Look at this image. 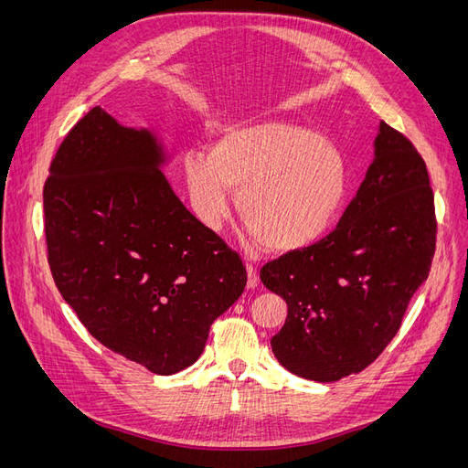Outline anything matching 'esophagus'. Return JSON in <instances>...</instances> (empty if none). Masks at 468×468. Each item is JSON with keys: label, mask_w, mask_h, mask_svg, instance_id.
Masks as SVG:
<instances>
[{"label": "esophagus", "mask_w": 468, "mask_h": 468, "mask_svg": "<svg viewBox=\"0 0 468 468\" xmlns=\"http://www.w3.org/2000/svg\"><path fill=\"white\" fill-rule=\"evenodd\" d=\"M246 269H248V289L258 287V281H260V277H258V269L253 267L251 263H246Z\"/></svg>", "instance_id": "34e87169"}]
</instances>
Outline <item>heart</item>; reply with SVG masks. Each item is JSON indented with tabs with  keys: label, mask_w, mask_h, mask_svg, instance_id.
I'll return each instance as SVG.
<instances>
[{
	"label": "heart",
	"mask_w": 468,
	"mask_h": 468,
	"mask_svg": "<svg viewBox=\"0 0 468 468\" xmlns=\"http://www.w3.org/2000/svg\"><path fill=\"white\" fill-rule=\"evenodd\" d=\"M191 205L207 229L229 217L236 191L250 234L271 251H294L330 229L344 205L349 167L332 140L285 121H256L226 129L208 154L186 158Z\"/></svg>",
	"instance_id": "obj_1"
}]
</instances>
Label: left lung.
<instances>
[{"label":"left lung","instance_id":"1","mask_svg":"<svg viewBox=\"0 0 468 468\" xmlns=\"http://www.w3.org/2000/svg\"><path fill=\"white\" fill-rule=\"evenodd\" d=\"M435 236L426 162L380 121L375 160L335 230L261 267L263 285L287 301V320L271 337L277 361L318 382L369 367L428 279Z\"/></svg>","mask_w":468,"mask_h":468}]
</instances>
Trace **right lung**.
<instances>
[{
	"mask_svg": "<svg viewBox=\"0 0 468 468\" xmlns=\"http://www.w3.org/2000/svg\"><path fill=\"white\" fill-rule=\"evenodd\" d=\"M148 131L101 109L83 115L42 189L48 265L62 299L111 351L174 375L244 292L246 267L183 207Z\"/></svg>",
	"mask_w": 468,
	"mask_h": 468,
	"instance_id": "add662e5",
	"label": "right lung"
}]
</instances>
